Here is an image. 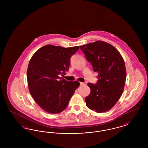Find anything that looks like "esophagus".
I'll list each match as a JSON object with an SVG mask.
<instances>
[{
  "instance_id": "34e87169",
  "label": "esophagus",
  "mask_w": 148,
  "mask_h": 148,
  "mask_svg": "<svg viewBox=\"0 0 148 148\" xmlns=\"http://www.w3.org/2000/svg\"><path fill=\"white\" fill-rule=\"evenodd\" d=\"M84 84H85L84 83H82V82H80V85H83Z\"/></svg>"
}]
</instances>
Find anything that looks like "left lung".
Segmentation results:
<instances>
[{"mask_svg":"<svg viewBox=\"0 0 148 148\" xmlns=\"http://www.w3.org/2000/svg\"><path fill=\"white\" fill-rule=\"evenodd\" d=\"M80 48L98 73V82L88 84L90 93L85 99L86 105L97 113L106 112L115 105L123 92L127 77L124 60L118 50L105 42L96 41Z\"/></svg>","mask_w":148,"mask_h":148,"instance_id":"obj_1","label":"left lung"}]
</instances>
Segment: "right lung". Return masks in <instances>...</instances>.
<instances>
[{
  "mask_svg": "<svg viewBox=\"0 0 148 148\" xmlns=\"http://www.w3.org/2000/svg\"><path fill=\"white\" fill-rule=\"evenodd\" d=\"M79 46L64 48L47 45L31 58L27 69L29 90L33 98L44 110L51 114L63 112L80 83L61 79L69 71L71 58Z\"/></svg>",
  "mask_w": 148,
  "mask_h": 148,
  "instance_id": "obj_1",
  "label": "right lung"
}]
</instances>
